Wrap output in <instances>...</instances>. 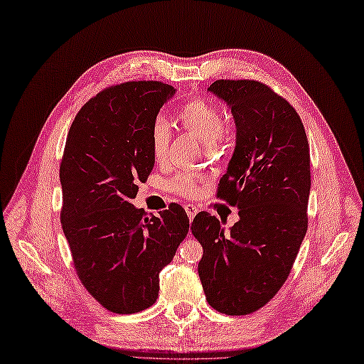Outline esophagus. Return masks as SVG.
<instances>
[{"instance_id":"obj_1","label":"esophagus","mask_w":364,"mask_h":364,"mask_svg":"<svg viewBox=\"0 0 364 364\" xmlns=\"http://www.w3.org/2000/svg\"><path fill=\"white\" fill-rule=\"evenodd\" d=\"M185 211H186V214H188L190 220H193L194 215L199 213V209H197L196 205H185Z\"/></svg>"}]
</instances>
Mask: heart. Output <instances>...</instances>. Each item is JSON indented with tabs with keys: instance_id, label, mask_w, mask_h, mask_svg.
<instances>
[{
	"instance_id": "obj_1",
	"label": "heart",
	"mask_w": 364,
	"mask_h": 364,
	"mask_svg": "<svg viewBox=\"0 0 364 364\" xmlns=\"http://www.w3.org/2000/svg\"><path fill=\"white\" fill-rule=\"evenodd\" d=\"M179 119L182 126L199 138L209 150L217 149L226 138L222 112L206 98L197 97L185 103L179 112ZM170 141L171 132L167 119L158 117L150 127V149L155 161L164 162L167 159ZM199 182L200 179L193 174H179L173 179L171 188L179 196L194 197L199 191Z\"/></svg>"
}]
</instances>
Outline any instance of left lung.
Wrapping results in <instances>:
<instances>
[{
    "mask_svg": "<svg viewBox=\"0 0 364 364\" xmlns=\"http://www.w3.org/2000/svg\"><path fill=\"white\" fill-rule=\"evenodd\" d=\"M237 141L217 197L238 208L229 232L199 213L191 232L203 247L199 277L208 304L229 316L259 310L289 278L308 228L310 147L294 107L257 80H215Z\"/></svg>",
    "mask_w": 364,
    "mask_h": 364,
    "instance_id": "left-lung-1",
    "label": "left lung"
}]
</instances>
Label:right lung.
I'll use <instances>...</instances> for the list:
<instances>
[{"label":"right lung","mask_w":364,"mask_h":364,"mask_svg":"<svg viewBox=\"0 0 364 364\" xmlns=\"http://www.w3.org/2000/svg\"><path fill=\"white\" fill-rule=\"evenodd\" d=\"M174 91L146 80L107 87L75 115L65 144L63 234L85 289L117 314L156 302L159 272L188 234L181 205L147 215L130 203L155 165L150 127Z\"/></svg>","instance_id":"add662e5"}]
</instances>
